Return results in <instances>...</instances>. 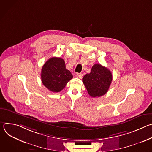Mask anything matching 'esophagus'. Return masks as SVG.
<instances>
[{"mask_svg": "<svg viewBox=\"0 0 152 152\" xmlns=\"http://www.w3.org/2000/svg\"><path fill=\"white\" fill-rule=\"evenodd\" d=\"M76 77L79 78V79H81L83 77V75L82 73H77L76 74Z\"/></svg>", "mask_w": 152, "mask_h": 152, "instance_id": "esophagus-1", "label": "esophagus"}]
</instances>
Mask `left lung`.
I'll return each mask as SVG.
<instances>
[{
    "label": "left lung",
    "mask_w": 152,
    "mask_h": 152,
    "mask_svg": "<svg viewBox=\"0 0 152 152\" xmlns=\"http://www.w3.org/2000/svg\"><path fill=\"white\" fill-rule=\"evenodd\" d=\"M112 80L111 71L100 64H94L91 72L86 74L82 78V82L88 93L93 97L105 94L109 90Z\"/></svg>",
    "instance_id": "left-lung-1"
}]
</instances>
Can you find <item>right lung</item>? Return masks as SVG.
I'll use <instances>...</instances> for the list:
<instances>
[{
  "instance_id": "obj_1",
  "label": "right lung",
  "mask_w": 152,
  "mask_h": 152,
  "mask_svg": "<svg viewBox=\"0 0 152 152\" xmlns=\"http://www.w3.org/2000/svg\"><path fill=\"white\" fill-rule=\"evenodd\" d=\"M41 81L50 91L58 93L63 90L73 78L71 72L66 69L63 59L52 57L43 65L41 72Z\"/></svg>"
}]
</instances>
